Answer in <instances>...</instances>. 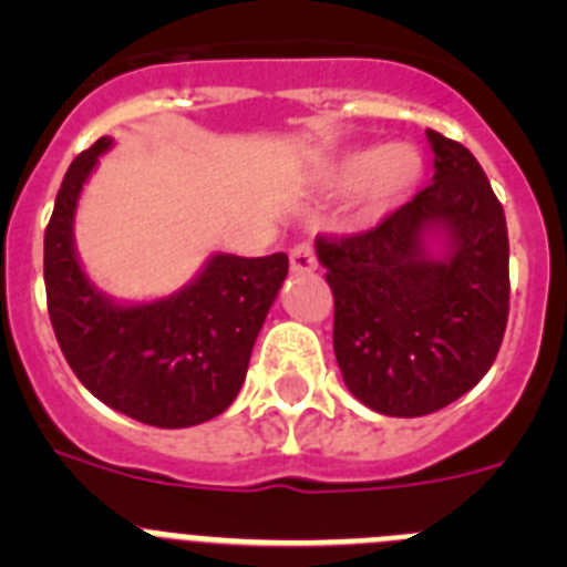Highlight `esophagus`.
Wrapping results in <instances>:
<instances>
[{
	"mask_svg": "<svg viewBox=\"0 0 567 567\" xmlns=\"http://www.w3.org/2000/svg\"><path fill=\"white\" fill-rule=\"evenodd\" d=\"M289 267L295 275H307L318 269V258H315L312 244H298V247L289 252Z\"/></svg>",
	"mask_w": 567,
	"mask_h": 567,
	"instance_id": "obj_1",
	"label": "esophagus"
}]
</instances>
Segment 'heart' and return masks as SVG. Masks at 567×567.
Here are the masks:
<instances>
[{
  "mask_svg": "<svg viewBox=\"0 0 567 567\" xmlns=\"http://www.w3.org/2000/svg\"><path fill=\"white\" fill-rule=\"evenodd\" d=\"M420 178L423 155L412 144H363L334 155L320 173V187L334 195L358 189L354 221L360 227H372L412 195Z\"/></svg>",
  "mask_w": 567,
  "mask_h": 567,
  "instance_id": "obj_1",
  "label": "heart"
}]
</instances>
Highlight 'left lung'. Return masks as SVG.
Listing matches in <instances>:
<instances>
[{"label": "left lung", "instance_id": "8db88e82", "mask_svg": "<svg viewBox=\"0 0 567 567\" xmlns=\"http://www.w3.org/2000/svg\"><path fill=\"white\" fill-rule=\"evenodd\" d=\"M434 178L369 233L318 238L334 358L372 412L423 417L483 380L508 323L503 204L463 144L425 130Z\"/></svg>", "mask_w": 567, "mask_h": 567}]
</instances>
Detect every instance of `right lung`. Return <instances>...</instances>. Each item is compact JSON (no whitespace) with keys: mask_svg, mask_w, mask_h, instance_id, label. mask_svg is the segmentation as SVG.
Returning a JSON list of instances; mask_svg holds the SVG:
<instances>
[{"mask_svg":"<svg viewBox=\"0 0 567 567\" xmlns=\"http://www.w3.org/2000/svg\"><path fill=\"white\" fill-rule=\"evenodd\" d=\"M110 147L104 135L76 155L44 229L50 323L70 369L104 405L158 429L207 423L238 398L289 258L215 252L169 298L113 300L84 275L73 240L79 195Z\"/></svg>","mask_w":567,"mask_h":567,"instance_id":"1","label":"right lung"}]
</instances>
